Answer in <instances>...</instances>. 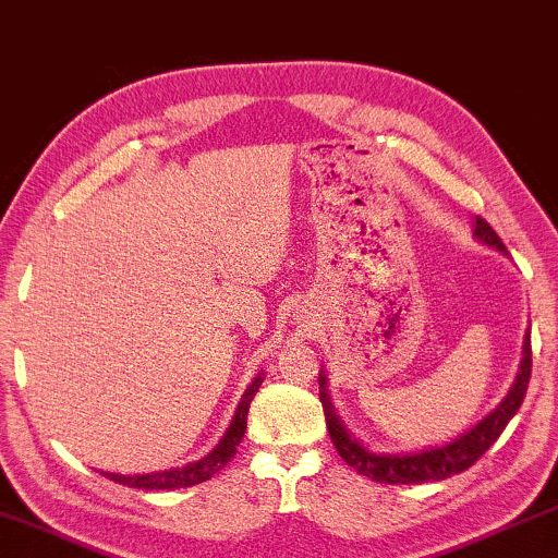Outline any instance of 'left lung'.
<instances>
[{
  "mask_svg": "<svg viewBox=\"0 0 558 558\" xmlns=\"http://www.w3.org/2000/svg\"><path fill=\"white\" fill-rule=\"evenodd\" d=\"M475 239L480 243L489 245L499 253H507L505 243L499 241V235L493 231L485 219L475 216ZM529 376H532V342H529V332L524 337V356L522 364H519L517 379L512 389L505 396L499 405H495L483 421L475 423V426L460 433L458 438H452L446 446L415 450V452H372L364 448L362 442L352 438V433L347 430L342 418L335 413V405L329 401L327 393V376L319 372V401H323L325 409V421H327V433L332 438L335 448L349 468H354L359 475L372 477L374 483H386V485H421V483H438V480H446L450 475H458V472L468 470L475 465L480 456H485V450L493 446L499 438V433L507 428V423L514 418L519 405L524 401Z\"/></svg>",
  "mask_w": 558,
  "mask_h": 558,
  "instance_id": "left-lung-1",
  "label": "left lung"
}]
</instances>
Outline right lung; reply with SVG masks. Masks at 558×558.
Here are the masks:
<instances>
[{
    "label": "right lung",
    "instance_id": "add662e5",
    "mask_svg": "<svg viewBox=\"0 0 558 558\" xmlns=\"http://www.w3.org/2000/svg\"><path fill=\"white\" fill-rule=\"evenodd\" d=\"M260 384H263V374H258L256 379L251 381L248 389H245V393L241 396V403L233 413L231 426L226 428L223 438L219 440V446H216L209 456H204L202 460L186 462V465H182V468L147 472V475H118V472H102V475L112 480V483L137 487V489H177V487H192V485L206 483V480H211L223 465H229L231 458L235 456V450H239V442L245 433V421H248L251 401H253V396H256V391L260 389Z\"/></svg>",
    "mask_w": 558,
    "mask_h": 558
}]
</instances>
